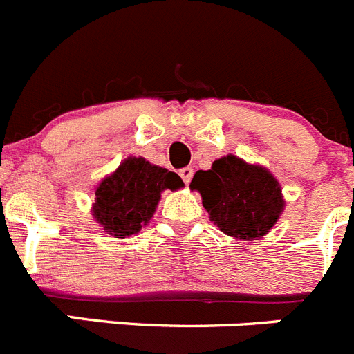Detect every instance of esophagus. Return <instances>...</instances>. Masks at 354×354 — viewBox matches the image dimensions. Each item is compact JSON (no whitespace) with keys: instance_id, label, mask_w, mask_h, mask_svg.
<instances>
[{"instance_id":"34e87169","label":"esophagus","mask_w":354,"mask_h":354,"mask_svg":"<svg viewBox=\"0 0 354 354\" xmlns=\"http://www.w3.org/2000/svg\"><path fill=\"white\" fill-rule=\"evenodd\" d=\"M179 175H180V179H183L184 183L189 184V183H192V179H193V168L192 167L183 168V170L179 171Z\"/></svg>"}]
</instances>
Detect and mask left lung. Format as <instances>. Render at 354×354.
<instances>
[{
	"instance_id": "left-lung-1",
	"label": "left lung",
	"mask_w": 354,
	"mask_h": 354,
	"mask_svg": "<svg viewBox=\"0 0 354 354\" xmlns=\"http://www.w3.org/2000/svg\"><path fill=\"white\" fill-rule=\"evenodd\" d=\"M189 187L202 196L209 220L234 239H261L286 209L277 177L234 154L216 159L211 170L196 171Z\"/></svg>"
}]
</instances>
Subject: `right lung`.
Masks as SVG:
<instances>
[{"mask_svg":"<svg viewBox=\"0 0 354 354\" xmlns=\"http://www.w3.org/2000/svg\"><path fill=\"white\" fill-rule=\"evenodd\" d=\"M183 186V179L174 171L129 156L97 184L93 220L109 236L129 237L149 225L165 189L177 192Z\"/></svg>","mask_w":354,"mask_h":354,"instance_id":"right-lung-1","label":"right lung"}]
</instances>
